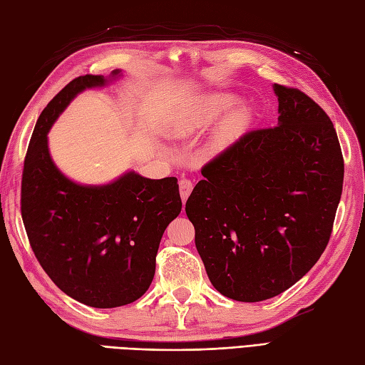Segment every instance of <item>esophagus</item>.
<instances>
[{"label": "esophagus", "mask_w": 365, "mask_h": 365, "mask_svg": "<svg viewBox=\"0 0 365 365\" xmlns=\"http://www.w3.org/2000/svg\"><path fill=\"white\" fill-rule=\"evenodd\" d=\"M192 190H193V181L189 180V178H181L180 180V195H181L182 201L189 198V195L192 193Z\"/></svg>", "instance_id": "esophagus-1"}]
</instances>
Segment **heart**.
<instances>
[{
	"label": "heart",
	"mask_w": 365,
	"mask_h": 365,
	"mask_svg": "<svg viewBox=\"0 0 365 365\" xmlns=\"http://www.w3.org/2000/svg\"><path fill=\"white\" fill-rule=\"evenodd\" d=\"M232 101H233L232 96L220 95V93L204 98L195 118H192V121L184 125V130L190 132L195 129H200V127L209 125L225 109H227V107L232 104ZM245 123H247V113H245L242 109L233 110L230 115L225 116V120L221 123L218 130H216V135H215L216 143L221 145L232 143L235 138L244 130Z\"/></svg>",
	"instance_id": "obj_1"
}]
</instances>
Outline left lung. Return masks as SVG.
I'll return each mask as SVG.
<instances>
[{
	"label": "left lung",
	"mask_w": 365,
	"mask_h": 365,
	"mask_svg": "<svg viewBox=\"0 0 365 365\" xmlns=\"http://www.w3.org/2000/svg\"><path fill=\"white\" fill-rule=\"evenodd\" d=\"M273 91L278 125L245 132L216 155L185 202L207 277L241 302L277 297L317 264L342 193L329 115L299 88Z\"/></svg>",
	"instance_id": "left-lung-1"
}]
</instances>
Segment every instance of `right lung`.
Segmentation results:
<instances>
[{
  "instance_id": "obj_1",
  "label": "right lung",
  "mask_w": 365,
  "mask_h": 365,
  "mask_svg": "<svg viewBox=\"0 0 365 365\" xmlns=\"http://www.w3.org/2000/svg\"><path fill=\"white\" fill-rule=\"evenodd\" d=\"M106 83L103 75L78 76L47 104L29 143L21 181V216L38 262L58 289L96 309L121 307L147 292L163 233L182 207L175 176L149 180L129 172L92 187L56 169L48 129L78 92Z\"/></svg>"
}]
</instances>
